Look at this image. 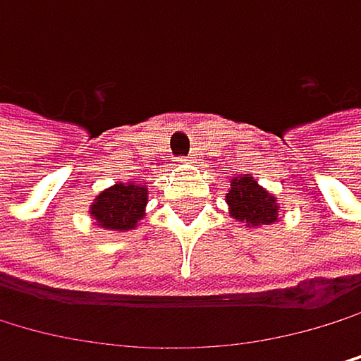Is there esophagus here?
Returning a JSON list of instances; mask_svg holds the SVG:
<instances>
[{
    "instance_id": "obj_1",
    "label": "esophagus",
    "mask_w": 361,
    "mask_h": 361,
    "mask_svg": "<svg viewBox=\"0 0 361 361\" xmlns=\"http://www.w3.org/2000/svg\"><path fill=\"white\" fill-rule=\"evenodd\" d=\"M192 160H194L192 156H190V158H180V162H192Z\"/></svg>"
}]
</instances>
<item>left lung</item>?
I'll list each match as a JSON object with an SVG mask.
<instances>
[{"mask_svg": "<svg viewBox=\"0 0 361 361\" xmlns=\"http://www.w3.org/2000/svg\"><path fill=\"white\" fill-rule=\"evenodd\" d=\"M226 203L231 216L246 224V228L271 226L278 221V201L274 194H269L262 185L253 180L251 173H244L240 178H233L231 190L226 194Z\"/></svg>", "mask_w": 361, "mask_h": 361, "instance_id": "1", "label": "left lung"}]
</instances>
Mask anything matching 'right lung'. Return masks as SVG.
Listing matches in <instances>:
<instances>
[{"label": "right lung", "mask_w": 361, "mask_h": 361, "mask_svg": "<svg viewBox=\"0 0 361 361\" xmlns=\"http://www.w3.org/2000/svg\"><path fill=\"white\" fill-rule=\"evenodd\" d=\"M149 190L142 183H117L97 196L90 214L106 231H133L145 216Z\"/></svg>", "instance_id": "add662e5"}]
</instances>
